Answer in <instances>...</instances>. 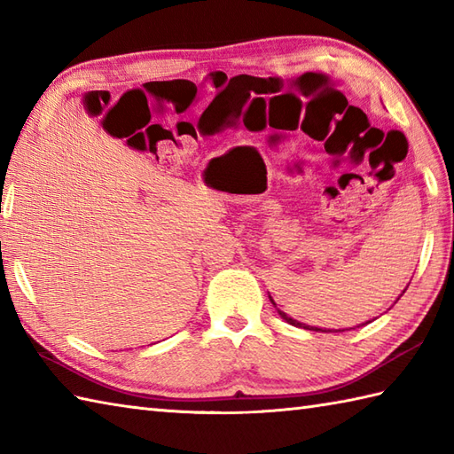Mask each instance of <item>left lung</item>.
I'll return each mask as SVG.
<instances>
[{
  "label": "left lung",
  "instance_id": "left-lung-1",
  "mask_svg": "<svg viewBox=\"0 0 454 454\" xmlns=\"http://www.w3.org/2000/svg\"><path fill=\"white\" fill-rule=\"evenodd\" d=\"M271 302H273V301H271ZM273 304H275V302H273ZM277 312H278V314H281V317H283V320H286L288 324H293V325H296V327H306L304 324H301V322H296V320H293V317H291V316H286V314H285L283 310H278V308H277ZM312 330H314V332H317V327H312ZM324 332H325V330H324ZM327 332H330V330H327ZM337 332H343V330H337Z\"/></svg>",
  "mask_w": 454,
  "mask_h": 454
}]
</instances>
